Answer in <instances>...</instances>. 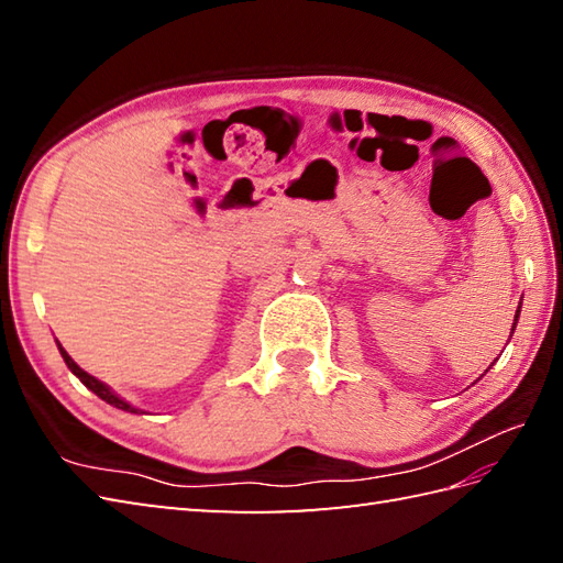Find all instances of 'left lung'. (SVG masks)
Listing matches in <instances>:
<instances>
[{"instance_id":"8db88e82","label":"left lung","mask_w":563,"mask_h":563,"mask_svg":"<svg viewBox=\"0 0 563 563\" xmlns=\"http://www.w3.org/2000/svg\"><path fill=\"white\" fill-rule=\"evenodd\" d=\"M522 305V302H520ZM518 319H520V307H518V312H516V321H512V329H510V336H512V331H516V327H518Z\"/></svg>"}]
</instances>
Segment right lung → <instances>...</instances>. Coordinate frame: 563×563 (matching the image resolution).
<instances>
[{
  "instance_id": "1",
  "label": "right lung",
  "mask_w": 563,
  "mask_h": 563,
  "mask_svg": "<svg viewBox=\"0 0 563 563\" xmlns=\"http://www.w3.org/2000/svg\"><path fill=\"white\" fill-rule=\"evenodd\" d=\"M57 351H59V355H63V361H65V365L71 369V375H77L79 377V382L87 389H91L93 394H97L99 399H103L106 404H111V406H115V409H121V411H128V413H145L142 409H137V406H133V404H128L123 397H118V394L109 387V385H103L101 379H97V377H91L89 373H84V369L71 361V357L67 355V351L63 349V345H59V341H57Z\"/></svg>"
}]
</instances>
